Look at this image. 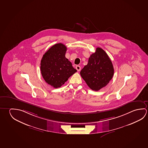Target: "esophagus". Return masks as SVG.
Wrapping results in <instances>:
<instances>
[{"label":"esophagus","mask_w":148,"mask_h":148,"mask_svg":"<svg viewBox=\"0 0 148 148\" xmlns=\"http://www.w3.org/2000/svg\"><path fill=\"white\" fill-rule=\"evenodd\" d=\"M76 70L77 71H80V70H81V68H80V66H76Z\"/></svg>","instance_id":"1"}]
</instances>
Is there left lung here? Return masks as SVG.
<instances>
[{"label":"left lung","instance_id":"1","mask_svg":"<svg viewBox=\"0 0 148 148\" xmlns=\"http://www.w3.org/2000/svg\"><path fill=\"white\" fill-rule=\"evenodd\" d=\"M114 69L109 56L103 49H96L90 56L88 64L80 74L88 87L94 91H99L109 83L113 77Z\"/></svg>","mask_w":148,"mask_h":148}]
</instances>
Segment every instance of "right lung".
<instances>
[{
  "label": "right lung",
  "mask_w": 148,
  "mask_h": 148,
  "mask_svg": "<svg viewBox=\"0 0 148 148\" xmlns=\"http://www.w3.org/2000/svg\"><path fill=\"white\" fill-rule=\"evenodd\" d=\"M67 48L58 43L44 53L41 61V71L44 79L55 88L60 87L77 70L65 57Z\"/></svg>",
  "instance_id": "obj_1"
}]
</instances>
